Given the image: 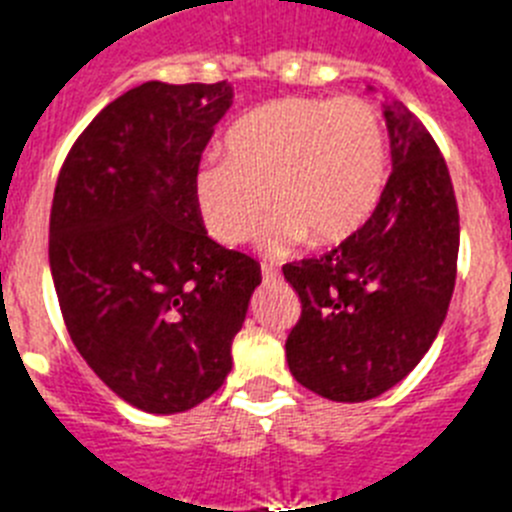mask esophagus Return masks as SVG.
I'll list each match as a JSON object with an SVG mask.
<instances>
[{
	"label": "esophagus",
	"instance_id": "esophagus-1",
	"mask_svg": "<svg viewBox=\"0 0 512 512\" xmlns=\"http://www.w3.org/2000/svg\"><path fill=\"white\" fill-rule=\"evenodd\" d=\"M261 279H264V282H277L279 271L271 264H261Z\"/></svg>",
	"mask_w": 512,
	"mask_h": 512
}]
</instances>
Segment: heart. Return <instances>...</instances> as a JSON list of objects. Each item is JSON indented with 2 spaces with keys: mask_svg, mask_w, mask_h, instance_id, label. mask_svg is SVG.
I'll list each match as a JSON object with an SVG mask.
<instances>
[{
  "mask_svg": "<svg viewBox=\"0 0 512 512\" xmlns=\"http://www.w3.org/2000/svg\"><path fill=\"white\" fill-rule=\"evenodd\" d=\"M225 161H207L194 200L207 233L225 246L261 235L271 253L307 238L312 246L346 241L377 207L390 146L382 115L359 97H282L246 112L223 140ZM270 205H265V200Z\"/></svg>",
  "mask_w": 512,
  "mask_h": 512,
  "instance_id": "heart-1",
  "label": "heart"
}]
</instances>
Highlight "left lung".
I'll list each match as a JSON object with an SVG mask.
<instances>
[{
  "label": "left lung",
  "mask_w": 512,
  "mask_h": 512,
  "mask_svg": "<svg viewBox=\"0 0 512 512\" xmlns=\"http://www.w3.org/2000/svg\"><path fill=\"white\" fill-rule=\"evenodd\" d=\"M392 174L372 217L320 259L284 266L302 315L287 338L289 372L336 402L379 397L436 341L456 282L459 207L423 122L384 102Z\"/></svg>",
  "instance_id": "8db88e82"
}]
</instances>
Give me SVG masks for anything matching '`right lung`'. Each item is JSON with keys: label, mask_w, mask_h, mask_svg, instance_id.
<instances>
[{"label": "right lung", "mask_w": 512, "mask_h": 512, "mask_svg": "<svg viewBox=\"0 0 512 512\" xmlns=\"http://www.w3.org/2000/svg\"><path fill=\"white\" fill-rule=\"evenodd\" d=\"M230 104L228 81H146L89 122L58 176L48 259L61 315L92 372L143 413H184L223 387L261 284L194 200Z\"/></svg>", "instance_id": "obj_1"}]
</instances>
